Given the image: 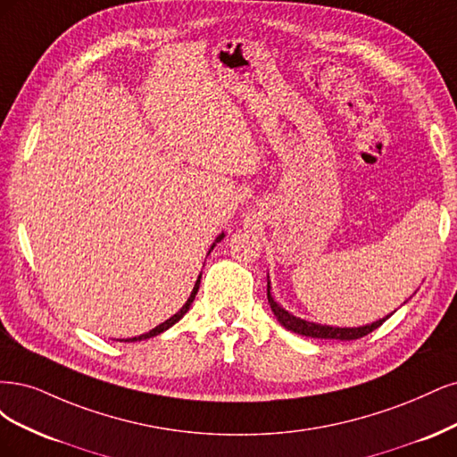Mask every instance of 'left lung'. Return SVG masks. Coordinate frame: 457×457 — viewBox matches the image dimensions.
I'll return each mask as SVG.
<instances>
[{
    "label": "left lung",
    "instance_id": "left-lung-1",
    "mask_svg": "<svg viewBox=\"0 0 457 457\" xmlns=\"http://www.w3.org/2000/svg\"><path fill=\"white\" fill-rule=\"evenodd\" d=\"M271 287H270V275H268V302L271 305V312L277 317V320L281 322V325L290 330V332H296L307 337H320V340H359V337L370 334L372 330L379 328L384 325L386 319H389V315L386 319H379L372 325H366V327H357V328H340V327H327V325H317V322H309L303 320L300 317H294L290 315L287 309H283L278 305L273 296H271Z\"/></svg>",
    "mask_w": 457,
    "mask_h": 457
}]
</instances>
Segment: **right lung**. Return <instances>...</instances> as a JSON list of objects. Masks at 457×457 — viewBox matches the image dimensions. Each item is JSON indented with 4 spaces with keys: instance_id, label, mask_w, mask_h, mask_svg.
Wrapping results in <instances>:
<instances>
[{
    "instance_id": "add662e5",
    "label": "right lung",
    "mask_w": 457,
    "mask_h": 457,
    "mask_svg": "<svg viewBox=\"0 0 457 457\" xmlns=\"http://www.w3.org/2000/svg\"><path fill=\"white\" fill-rule=\"evenodd\" d=\"M224 239V233H220L218 237H216V241L212 243V246H211V250L216 246V243H220ZM199 283H201V275L197 277V281H195V287H194V290H191V294H189V298H187V302L180 307V312L179 313H174L170 319H167L165 322H161L159 327H155L154 330H150V332H145V334H142V336H137V337H127L125 342H140V340H148V337H154V336H157V334H161V332H165V330H169L172 325H176V322H179L187 312H189V305L194 303V300H195V294H197V290H199ZM120 342H123V340H120Z\"/></svg>"
}]
</instances>
